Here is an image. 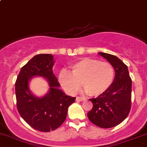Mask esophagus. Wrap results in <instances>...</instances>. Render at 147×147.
<instances>
[{"label":"esophagus","instance_id":"esophagus-1","mask_svg":"<svg viewBox=\"0 0 147 147\" xmlns=\"http://www.w3.org/2000/svg\"><path fill=\"white\" fill-rule=\"evenodd\" d=\"M85 99L84 98V97H76V101H79V102H82L84 101Z\"/></svg>","mask_w":147,"mask_h":147}]
</instances>
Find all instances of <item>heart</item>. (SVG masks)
I'll return each mask as SVG.
<instances>
[{
  "label": "heart",
  "mask_w": 147,
  "mask_h": 147,
  "mask_svg": "<svg viewBox=\"0 0 147 147\" xmlns=\"http://www.w3.org/2000/svg\"><path fill=\"white\" fill-rule=\"evenodd\" d=\"M71 74L61 71L59 82L69 94H75L79 90L81 83L88 95L99 96L105 93L113 84L115 79V70L107 62L85 58L71 67Z\"/></svg>",
  "instance_id": "heart-1"
}]
</instances>
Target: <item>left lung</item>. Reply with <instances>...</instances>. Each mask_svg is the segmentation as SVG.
I'll use <instances>...</instances> for the list:
<instances>
[{
	"label": "left lung",
	"mask_w": 147,
	"mask_h": 147,
	"mask_svg": "<svg viewBox=\"0 0 147 147\" xmlns=\"http://www.w3.org/2000/svg\"><path fill=\"white\" fill-rule=\"evenodd\" d=\"M114 68L115 79L110 87L96 98L89 99L93 107L88 113L89 121L100 128H109L122 123L129 114L132 81L128 67L118 57L99 53Z\"/></svg>",
	"instance_id": "8db88e82"
}]
</instances>
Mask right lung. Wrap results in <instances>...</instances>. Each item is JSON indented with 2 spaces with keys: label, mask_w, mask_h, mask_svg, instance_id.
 Returning <instances> with one entry per match:
<instances>
[{
  "label": "right lung",
  "mask_w": 147,
  "mask_h": 147,
  "mask_svg": "<svg viewBox=\"0 0 147 147\" xmlns=\"http://www.w3.org/2000/svg\"><path fill=\"white\" fill-rule=\"evenodd\" d=\"M53 55L38 54L21 68L15 83L19 114L32 128L42 132L53 131L62 125L68 107L76 100L59 89L60 84L53 72ZM35 76L45 78L50 87L40 98L33 96L28 88L29 81Z\"/></svg>",
  "instance_id": "add662e5"
}]
</instances>
